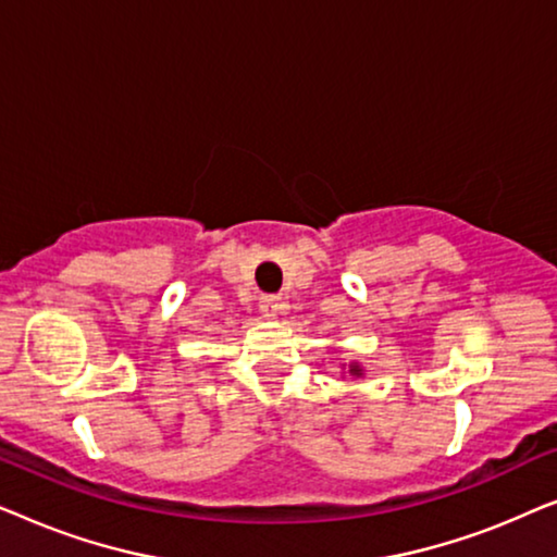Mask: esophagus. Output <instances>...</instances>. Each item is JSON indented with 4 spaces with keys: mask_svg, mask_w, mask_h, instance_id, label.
Returning <instances> with one entry per match:
<instances>
[{
    "mask_svg": "<svg viewBox=\"0 0 557 557\" xmlns=\"http://www.w3.org/2000/svg\"><path fill=\"white\" fill-rule=\"evenodd\" d=\"M286 309V301L281 296H263L261 299V311L263 317H276Z\"/></svg>",
    "mask_w": 557,
    "mask_h": 557,
    "instance_id": "obj_1",
    "label": "esophagus"
}]
</instances>
